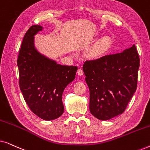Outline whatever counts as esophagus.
Wrapping results in <instances>:
<instances>
[{"instance_id":"esophagus-1","label":"esophagus","mask_w":150,"mask_h":150,"mask_svg":"<svg viewBox=\"0 0 150 150\" xmlns=\"http://www.w3.org/2000/svg\"><path fill=\"white\" fill-rule=\"evenodd\" d=\"M77 74H78V75H79V76H83V74H84L83 69H78Z\"/></svg>"}]
</instances>
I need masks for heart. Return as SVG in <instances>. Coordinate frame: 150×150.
I'll list each match as a JSON object with an SVG mask.
<instances>
[{
    "mask_svg": "<svg viewBox=\"0 0 150 150\" xmlns=\"http://www.w3.org/2000/svg\"><path fill=\"white\" fill-rule=\"evenodd\" d=\"M111 46V40L109 37L104 36L100 38L90 50L89 54L92 59H98L105 54Z\"/></svg>",
    "mask_w": 150,
    "mask_h": 150,
    "instance_id": "b5f03b06",
    "label": "heart"
}]
</instances>
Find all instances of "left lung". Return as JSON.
<instances>
[{
    "label": "left lung",
    "instance_id": "obj_1",
    "mask_svg": "<svg viewBox=\"0 0 150 150\" xmlns=\"http://www.w3.org/2000/svg\"><path fill=\"white\" fill-rule=\"evenodd\" d=\"M140 59L135 45L121 53L86 61L83 71L90 92L89 110L100 120L122 114L137 87Z\"/></svg>",
    "mask_w": 150,
    "mask_h": 150
}]
</instances>
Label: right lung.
<instances>
[{"label":"right lung","instance_id":"obj_1","mask_svg":"<svg viewBox=\"0 0 150 150\" xmlns=\"http://www.w3.org/2000/svg\"><path fill=\"white\" fill-rule=\"evenodd\" d=\"M43 27L33 25L24 35L17 64L19 85L31 111L44 120L59 118L64 112L62 95L75 79L76 66L57 64L36 50L34 36Z\"/></svg>","mask_w":150,"mask_h":150}]
</instances>
